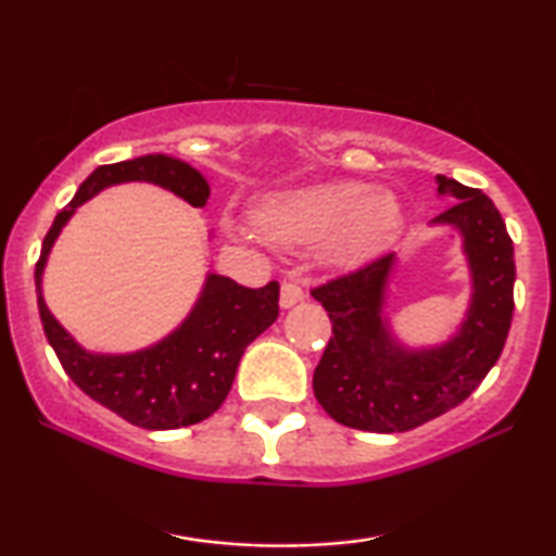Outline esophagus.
<instances>
[{"mask_svg": "<svg viewBox=\"0 0 556 556\" xmlns=\"http://www.w3.org/2000/svg\"><path fill=\"white\" fill-rule=\"evenodd\" d=\"M303 301V288L301 283H295V280H286L283 286H280V306L283 308H291L295 303Z\"/></svg>", "mask_w": 556, "mask_h": 556, "instance_id": "1", "label": "esophagus"}]
</instances>
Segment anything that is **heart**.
Instances as JSON below:
<instances>
[{
  "label": "heart",
  "mask_w": 556,
  "mask_h": 556,
  "mask_svg": "<svg viewBox=\"0 0 556 556\" xmlns=\"http://www.w3.org/2000/svg\"><path fill=\"white\" fill-rule=\"evenodd\" d=\"M255 227L278 245H324L333 263H359L394 240L400 207L392 194L359 181H326L265 200L255 210Z\"/></svg>",
  "instance_id": "b5f03b06"
}]
</instances>
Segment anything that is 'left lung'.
<instances>
[{"label":"left lung","mask_w":556,"mask_h":556,"mask_svg":"<svg viewBox=\"0 0 556 556\" xmlns=\"http://www.w3.org/2000/svg\"><path fill=\"white\" fill-rule=\"evenodd\" d=\"M451 204L432 219L458 227L473 278V301L460 331L443 346L407 352L382 318L394 253L311 295L329 311L331 333L314 371V394L333 420L367 432H405L458 407L504 352L514 316V242L481 189L438 174Z\"/></svg>","instance_id":"obj_1"}]
</instances>
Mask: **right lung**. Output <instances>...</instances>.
<instances>
[{"label": "right lung", "instance_id": "right-lung-1", "mask_svg": "<svg viewBox=\"0 0 556 556\" xmlns=\"http://www.w3.org/2000/svg\"><path fill=\"white\" fill-rule=\"evenodd\" d=\"M121 181H151L169 189L192 207H204L210 185L194 166L164 154L103 164L83 181L78 194L58 212L45 235L35 265L37 308L50 346L65 375L111 413L147 430H174L207 420L230 392L240 356L278 318L280 286H238L232 278L207 276L204 291L177 331L136 354H90L55 321L42 299V270L52 242L75 210L90 197Z\"/></svg>", "mask_w": 556, "mask_h": 556}]
</instances>
